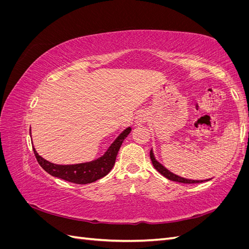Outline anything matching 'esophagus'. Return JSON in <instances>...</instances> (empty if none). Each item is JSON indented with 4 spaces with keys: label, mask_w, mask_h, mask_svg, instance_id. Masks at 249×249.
Segmentation results:
<instances>
[{
    "label": "esophagus",
    "mask_w": 249,
    "mask_h": 249,
    "mask_svg": "<svg viewBox=\"0 0 249 249\" xmlns=\"http://www.w3.org/2000/svg\"><path fill=\"white\" fill-rule=\"evenodd\" d=\"M147 118H148V115H147V113L145 111H139L137 113L136 118H135V122H136V124L138 125H141V124L146 123Z\"/></svg>",
    "instance_id": "1"
}]
</instances>
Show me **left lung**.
Here are the masks:
<instances>
[{"mask_svg":"<svg viewBox=\"0 0 249 249\" xmlns=\"http://www.w3.org/2000/svg\"><path fill=\"white\" fill-rule=\"evenodd\" d=\"M149 156H150V160H152V162H153L154 167L158 171H159L162 176H164L165 178H167L170 180H173V182H178V183H184V184H195V183H202V182H205V180H209V179H203V180L190 179V178H182V177H178V176L175 175V173H172L170 170H168L165 166H163V165L160 162L157 161L153 149H150Z\"/></svg>","mask_w":249,"mask_h":249,"instance_id":"left-lung-1","label":"left lung"}]
</instances>
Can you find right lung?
<instances>
[{
  "label": "right lung",
  "instance_id": "add662e5",
  "mask_svg": "<svg viewBox=\"0 0 249 249\" xmlns=\"http://www.w3.org/2000/svg\"><path fill=\"white\" fill-rule=\"evenodd\" d=\"M132 129L129 126L124 131L119 134V136L114 140V142L109 146L102 157L97 159L79 164H71V165H59L43 159L38 155L36 149L33 146V150L37 161L40 166L46 170L51 176L62 178L67 182H71L74 184H89L93 183L95 180L102 178L107 176L111 171L115 164L116 156L118 150L122 146L124 140L127 137V135L131 133ZM31 134V131H30Z\"/></svg>",
  "mask_w": 249,
  "mask_h": 249
}]
</instances>
